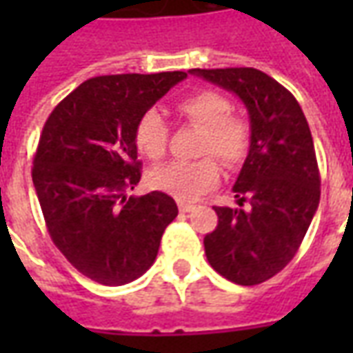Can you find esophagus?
<instances>
[{
    "label": "esophagus",
    "instance_id": "obj_1",
    "mask_svg": "<svg viewBox=\"0 0 353 353\" xmlns=\"http://www.w3.org/2000/svg\"><path fill=\"white\" fill-rule=\"evenodd\" d=\"M177 208H179V212H181V214H189V212H192L196 206L191 204V202H177Z\"/></svg>",
    "mask_w": 353,
    "mask_h": 353
}]
</instances>
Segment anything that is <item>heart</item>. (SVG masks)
<instances>
[{"label": "heart", "mask_w": 353, "mask_h": 353, "mask_svg": "<svg viewBox=\"0 0 353 353\" xmlns=\"http://www.w3.org/2000/svg\"><path fill=\"white\" fill-rule=\"evenodd\" d=\"M179 113L204 128L199 153L215 154L227 166L244 161L250 149V126L244 119L230 115V101L214 90H200L177 103ZM168 124L157 109H147L134 128V143L145 159L157 161L168 147ZM221 176L214 157L199 161H172L149 172V183L179 200L199 199L217 185Z\"/></svg>", "instance_id": "1"}]
</instances>
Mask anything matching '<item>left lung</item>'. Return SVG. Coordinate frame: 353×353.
<instances>
[{
    "instance_id": "8db88e82",
    "label": "left lung",
    "mask_w": 353,
    "mask_h": 353,
    "mask_svg": "<svg viewBox=\"0 0 353 353\" xmlns=\"http://www.w3.org/2000/svg\"><path fill=\"white\" fill-rule=\"evenodd\" d=\"M189 73L236 94L250 115V151L232 187L240 208L215 206L219 221L204 250L215 272L238 285H257L295 257L318 210L310 128L295 96L255 68Z\"/></svg>"
}]
</instances>
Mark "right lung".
Returning <instances> with one entry per match:
<instances>
[{
	"mask_svg": "<svg viewBox=\"0 0 353 353\" xmlns=\"http://www.w3.org/2000/svg\"><path fill=\"white\" fill-rule=\"evenodd\" d=\"M185 72L101 75L81 83L43 126L35 192L52 242L81 274L103 285L149 270L177 206L166 192L126 199L141 179L134 128Z\"/></svg>",
	"mask_w": 353,
	"mask_h": 353,
	"instance_id": "add662e5",
	"label": "right lung"
}]
</instances>
